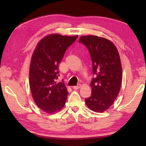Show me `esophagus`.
<instances>
[{"label": "esophagus", "instance_id": "34e87169", "mask_svg": "<svg viewBox=\"0 0 146 146\" xmlns=\"http://www.w3.org/2000/svg\"><path fill=\"white\" fill-rule=\"evenodd\" d=\"M80 87H81V85L78 84L76 86H73V88L75 89V90H77V89H79Z\"/></svg>", "mask_w": 146, "mask_h": 146}]
</instances>
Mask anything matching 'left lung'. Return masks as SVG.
<instances>
[{
  "label": "left lung",
  "mask_w": 146,
  "mask_h": 146,
  "mask_svg": "<svg viewBox=\"0 0 146 146\" xmlns=\"http://www.w3.org/2000/svg\"><path fill=\"white\" fill-rule=\"evenodd\" d=\"M79 42L88 49L95 75L90 83L92 95L85 98V103L92 110L103 112L120 92L122 71L119 52L109 40L96 36H82Z\"/></svg>",
  "instance_id": "left-lung-1"
}]
</instances>
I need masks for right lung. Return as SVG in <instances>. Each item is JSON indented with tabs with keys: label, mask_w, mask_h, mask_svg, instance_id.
<instances>
[{
	"label": "right lung",
	"mask_w": 146,
	"mask_h": 146,
	"mask_svg": "<svg viewBox=\"0 0 146 146\" xmlns=\"http://www.w3.org/2000/svg\"><path fill=\"white\" fill-rule=\"evenodd\" d=\"M78 36L51 35L36 46L31 61L29 85L36 104L42 110L53 113L64 107L68 92L63 82L56 83L59 64L69 46Z\"/></svg>",
	"instance_id": "1"
}]
</instances>
